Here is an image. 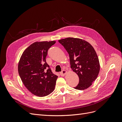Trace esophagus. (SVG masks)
Instances as JSON below:
<instances>
[{
  "instance_id": "esophagus-1",
  "label": "esophagus",
  "mask_w": 122,
  "mask_h": 122,
  "mask_svg": "<svg viewBox=\"0 0 122 122\" xmlns=\"http://www.w3.org/2000/svg\"><path fill=\"white\" fill-rule=\"evenodd\" d=\"M67 73V71H66V70H63L61 72H60V75L62 76H65L66 74Z\"/></svg>"
}]
</instances>
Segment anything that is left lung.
Masks as SVG:
<instances>
[{"instance_id": "left-lung-1", "label": "left lung", "mask_w": 122, "mask_h": 122, "mask_svg": "<svg viewBox=\"0 0 122 122\" xmlns=\"http://www.w3.org/2000/svg\"><path fill=\"white\" fill-rule=\"evenodd\" d=\"M58 42L69 54L71 68L79 77V83L74 88L86 89L96 79L100 71L99 58L93 47L78 38H67Z\"/></svg>"}]
</instances>
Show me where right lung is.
<instances>
[{"mask_svg": "<svg viewBox=\"0 0 122 122\" xmlns=\"http://www.w3.org/2000/svg\"><path fill=\"white\" fill-rule=\"evenodd\" d=\"M56 42H36L26 49L18 64V73L25 86L39 97H44L54 90L58 76L46 61L48 50Z\"/></svg>", "mask_w": 122, "mask_h": 122, "instance_id": "right-lung-1", "label": "right lung"}]
</instances>
